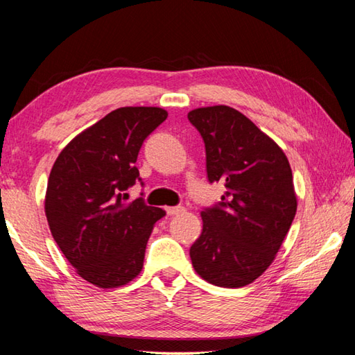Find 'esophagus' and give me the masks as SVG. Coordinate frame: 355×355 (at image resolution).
I'll return each mask as SVG.
<instances>
[{
  "label": "esophagus",
  "mask_w": 355,
  "mask_h": 355,
  "mask_svg": "<svg viewBox=\"0 0 355 355\" xmlns=\"http://www.w3.org/2000/svg\"><path fill=\"white\" fill-rule=\"evenodd\" d=\"M166 212H168V215H171V217H173V215L183 214L184 207L183 206H171V207H166Z\"/></svg>",
  "instance_id": "obj_1"
}]
</instances>
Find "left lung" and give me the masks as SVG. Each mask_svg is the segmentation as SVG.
<instances>
[{"mask_svg": "<svg viewBox=\"0 0 355 355\" xmlns=\"http://www.w3.org/2000/svg\"><path fill=\"white\" fill-rule=\"evenodd\" d=\"M187 118L205 141L207 180L226 187L221 201L201 211L192 266L215 286H246L274 261L293 225V171L277 143L239 110L200 107Z\"/></svg>", "mask_w": 355, "mask_h": 355, "instance_id": "1", "label": "left lung"}]
</instances>
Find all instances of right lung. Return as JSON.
Segmentation results:
<instances>
[{"label": "right lung", "mask_w": 355, "mask_h": 355, "mask_svg": "<svg viewBox=\"0 0 355 355\" xmlns=\"http://www.w3.org/2000/svg\"><path fill=\"white\" fill-rule=\"evenodd\" d=\"M168 112L120 107L76 135L61 150L47 182L44 209L52 237L80 277L98 288L134 280L162 207L128 189L143 182L137 157Z\"/></svg>", "instance_id": "obj_1"}]
</instances>
